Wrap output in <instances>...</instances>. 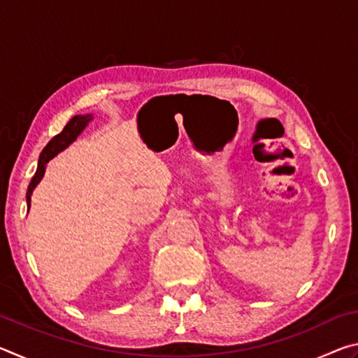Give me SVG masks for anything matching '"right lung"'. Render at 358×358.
<instances>
[{
    "label": "right lung",
    "mask_w": 358,
    "mask_h": 358,
    "mask_svg": "<svg viewBox=\"0 0 358 358\" xmlns=\"http://www.w3.org/2000/svg\"><path fill=\"white\" fill-rule=\"evenodd\" d=\"M92 120V115H77V117L72 118L68 124L64 126V129L57 134L55 137L52 138L50 142H48L44 150H42V153L39 156V162H38V171H36L34 177L31 180V183L28 186V191H27V203H28V208H29V202H31V192L36 187V185L39 183L41 178L44 177V172H45V164L48 161L52 159L53 156L58 155L59 151H63L66 147H68L69 143H72L77 138V136L80 134V132L85 129V126L88 124V121Z\"/></svg>",
    "instance_id": "add662e5"
}]
</instances>
